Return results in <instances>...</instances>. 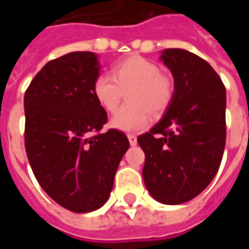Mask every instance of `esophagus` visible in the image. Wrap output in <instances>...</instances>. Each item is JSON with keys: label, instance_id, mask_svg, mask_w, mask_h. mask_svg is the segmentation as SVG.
<instances>
[{"label": "esophagus", "instance_id": "obj_1", "mask_svg": "<svg viewBox=\"0 0 249 249\" xmlns=\"http://www.w3.org/2000/svg\"><path fill=\"white\" fill-rule=\"evenodd\" d=\"M128 140H129V144L132 146H135L137 144V137L135 135H128Z\"/></svg>", "mask_w": 249, "mask_h": 249}]
</instances>
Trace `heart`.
I'll use <instances>...</instances> for the list:
<instances>
[{
    "label": "heart",
    "instance_id": "heart-1",
    "mask_svg": "<svg viewBox=\"0 0 249 249\" xmlns=\"http://www.w3.org/2000/svg\"><path fill=\"white\" fill-rule=\"evenodd\" d=\"M126 92L129 105L120 109L109 125L121 132H140L151 124V113L160 114L169 107L173 84L159 65L141 56L120 61L110 69V76L100 74L93 82L94 98L107 112L119 108Z\"/></svg>",
    "mask_w": 249,
    "mask_h": 249
}]
</instances>
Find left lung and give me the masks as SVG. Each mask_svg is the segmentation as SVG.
Wrapping results in <instances>:
<instances>
[{"label":"left lung","mask_w":249,"mask_h":249,"mask_svg":"<svg viewBox=\"0 0 249 249\" xmlns=\"http://www.w3.org/2000/svg\"><path fill=\"white\" fill-rule=\"evenodd\" d=\"M160 60L173 76L172 101L137 142L145 153L148 192L159 203L178 205L203 192L219 171L227 94L213 68L191 52L165 49Z\"/></svg>","instance_id":"left-lung-1"}]
</instances>
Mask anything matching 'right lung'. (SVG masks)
I'll return each mask as SVG.
<instances>
[{"instance_id":"obj_1","label":"right lung","mask_w":249,"mask_h":249,"mask_svg":"<svg viewBox=\"0 0 249 249\" xmlns=\"http://www.w3.org/2000/svg\"><path fill=\"white\" fill-rule=\"evenodd\" d=\"M98 56L71 52L49 61L25 92V148L41 188L76 213L101 208L129 148L120 130L89 137L108 120L93 94Z\"/></svg>"}]
</instances>
